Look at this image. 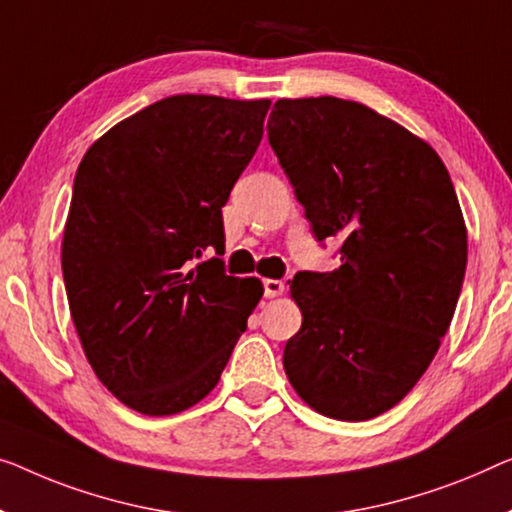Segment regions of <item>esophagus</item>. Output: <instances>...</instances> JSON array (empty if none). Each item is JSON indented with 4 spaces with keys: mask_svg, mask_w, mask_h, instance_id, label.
Wrapping results in <instances>:
<instances>
[{
    "mask_svg": "<svg viewBox=\"0 0 512 512\" xmlns=\"http://www.w3.org/2000/svg\"><path fill=\"white\" fill-rule=\"evenodd\" d=\"M282 292H285V282L282 280H264V296L266 299H276V296H280Z\"/></svg>",
    "mask_w": 512,
    "mask_h": 512,
    "instance_id": "obj_1",
    "label": "esophagus"
}]
</instances>
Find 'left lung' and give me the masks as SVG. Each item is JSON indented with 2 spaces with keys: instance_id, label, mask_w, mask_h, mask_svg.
Listing matches in <instances>:
<instances>
[{
  "instance_id": "8db88e82",
  "label": "left lung",
  "mask_w": 512,
  "mask_h": 512,
  "mask_svg": "<svg viewBox=\"0 0 512 512\" xmlns=\"http://www.w3.org/2000/svg\"><path fill=\"white\" fill-rule=\"evenodd\" d=\"M266 131L317 241H342L338 269L292 280L303 324L282 365L308 407L368 421L416 386L451 326L467 269L451 174L421 137L345 98H280Z\"/></svg>"
}]
</instances>
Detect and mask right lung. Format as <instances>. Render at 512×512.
I'll return each mask as SVG.
<instances>
[{
	"instance_id": "add662e5",
	"label": "right lung",
	"mask_w": 512,
	"mask_h": 512,
	"mask_svg": "<svg viewBox=\"0 0 512 512\" xmlns=\"http://www.w3.org/2000/svg\"><path fill=\"white\" fill-rule=\"evenodd\" d=\"M269 98L179 94L119 121L75 172L61 271L96 377L144 416L216 388L259 278L225 276L223 207L255 156Z\"/></svg>"
}]
</instances>
